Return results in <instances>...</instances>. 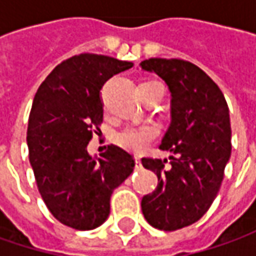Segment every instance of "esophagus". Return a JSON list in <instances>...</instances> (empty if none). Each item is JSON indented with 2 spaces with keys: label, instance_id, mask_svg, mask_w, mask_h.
I'll return each mask as SVG.
<instances>
[{
  "label": "esophagus",
  "instance_id": "34e87169",
  "mask_svg": "<svg viewBox=\"0 0 256 256\" xmlns=\"http://www.w3.org/2000/svg\"><path fill=\"white\" fill-rule=\"evenodd\" d=\"M135 166H136V168H141V160L136 158V156H135Z\"/></svg>",
  "mask_w": 256,
  "mask_h": 256
}]
</instances>
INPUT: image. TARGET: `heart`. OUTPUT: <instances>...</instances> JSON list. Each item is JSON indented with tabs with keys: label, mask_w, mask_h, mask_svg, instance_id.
Wrapping results in <instances>:
<instances>
[{
	"label": "heart",
	"mask_w": 256,
	"mask_h": 256,
	"mask_svg": "<svg viewBox=\"0 0 256 256\" xmlns=\"http://www.w3.org/2000/svg\"><path fill=\"white\" fill-rule=\"evenodd\" d=\"M156 81H146L140 86L146 84H152ZM158 128L155 125H128L114 135V142L120 148L132 154L145 152L150 145L156 140L158 136Z\"/></svg>",
	"instance_id": "heart-1"
}]
</instances>
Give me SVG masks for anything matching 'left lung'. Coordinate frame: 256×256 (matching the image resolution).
I'll return each instance as SVG.
<instances>
[{
  "label": "left lung",
  "instance_id": "left-lung-1",
  "mask_svg": "<svg viewBox=\"0 0 256 256\" xmlns=\"http://www.w3.org/2000/svg\"><path fill=\"white\" fill-rule=\"evenodd\" d=\"M140 66L161 76L171 91V125L160 150L166 160L142 158L158 176L141 208L145 220L161 231H176L201 220L221 188L231 156L230 110L220 86L200 66L184 60L150 58Z\"/></svg>",
  "mask_w": 256,
  "mask_h": 256
}]
</instances>
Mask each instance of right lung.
Wrapping results in <instances>:
<instances>
[{"instance_id":"1","label":"right lung","mask_w":256,"mask_h":256,"mask_svg":"<svg viewBox=\"0 0 256 256\" xmlns=\"http://www.w3.org/2000/svg\"><path fill=\"white\" fill-rule=\"evenodd\" d=\"M132 62L98 54L74 55L40 85L28 120L26 144L38 191L56 221L78 231L110 215L112 191L134 171L132 155L116 145L92 158L86 145L100 131L101 88Z\"/></svg>"}]
</instances>
